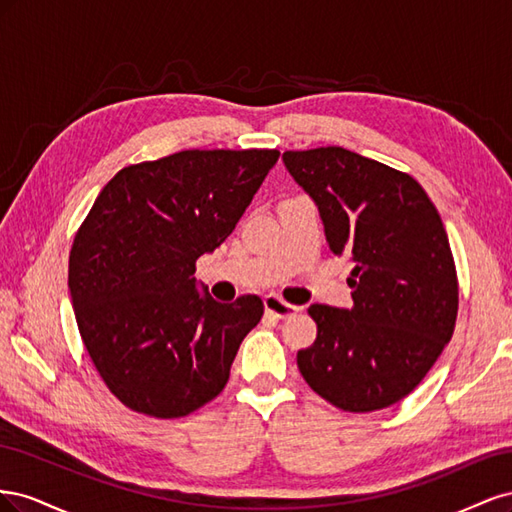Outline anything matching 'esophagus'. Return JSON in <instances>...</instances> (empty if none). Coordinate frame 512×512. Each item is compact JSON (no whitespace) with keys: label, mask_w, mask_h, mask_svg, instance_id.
Segmentation results:
<instances>
[{"label":"esophagus","mask_w":512,"mask_h":512,"mask_svg":"<svg viewBox=\"0 0 512 512\" xmlns=\"http://www.w3.org/2000/svg\"><path fill=\"white\" fill-rule=\"evenodd\" d=\"M265 309H267V314H271L275 318H288L292 314H297L301 307L282 301L280 297H277V294H267V297H265Z\"/></svg>","instance_id":"obj_1"}]
</instances>
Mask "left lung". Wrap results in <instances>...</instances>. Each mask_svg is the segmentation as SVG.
Segmentation results:
<instances>
[{
	"label": "left lung",
	"instance_id": "8db88e82",
	"mask_svg": "<svg viewBox=\"0 0 512 512\" xmlns=\"http://www.w3.org/2000/svg\"><path fill=\"white\" fill-rule=\"evenodd\" d=\"M312 196L331 252L350 256L352 307L314 303L316 342L299 350L305 382L346 412L410 395L451 342L459 284L440 213L408 173L344 147L286 151Z\"/></svg>",
	"mask_w": 512,
	"mask_h": 512
}]
</instances>
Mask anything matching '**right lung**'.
<instances>
[{
	"label": "right lung",
	"instance_id": "obj_1",
	"mask_svg": "<svg viewBox=\"0 0 512 512\" xmlns=\"http://www.w3.org/2000/svg\"><path fill=\"white\" fill-rule=\"evenodd\" d=\"M277 149H188L121 168L76 232L68 288L83 344L123 406L179 418L218 397L256 294L218 303L196 260L235 230Z\"/></svg>",
	"mask_w": 512,
	"mask_h": 512
}]
</instances>
